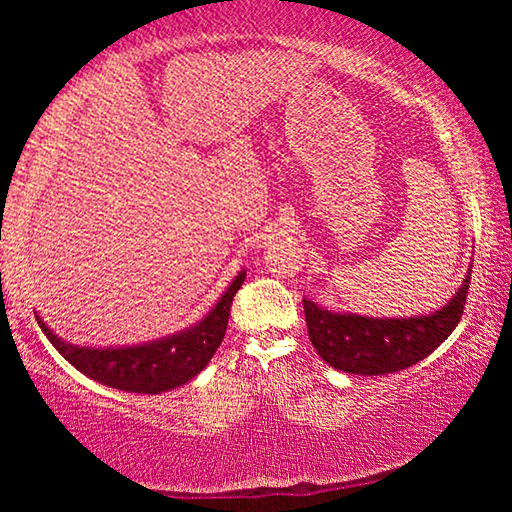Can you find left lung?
Returning <instances> with one entry per match:
<instances>
[{"label":"left lung","mask_w":512,"mask_h":512,"mask_svg":"<svg viewBox=\"0 0 512 512\" xmlns=\"http://www.w3.org/2000/svg\"><path fill=\"white\" fill-rule=\"evenodd\" d=\"M472 264L461 287L443 307L429 314L375 318L332 311L302 298L309 341L327 366L352 375H386L422 361L454 332L463 316Z\"/></svg>","instance_id":"1"}]
</instances>
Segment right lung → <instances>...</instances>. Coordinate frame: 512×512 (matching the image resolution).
<instances>
[{"instance_id": "obj_1", "label": "right lung", "mask_w": 512, "mask_h": 512, "mask_svg": "<svg viewBox=\"0 0 512 512\" xmlns=\"http://www.w3.org/2000/svg\"><path fill=\"white\" fill-rule=\"evenodd\" d=\"M244 280L246 271L241 268L216 305L198 323L146 343L115 345V348L76 345L60 339L45 320L36 318L51 345L85 377L117 391L158 395L187 384L210 363L225 336L232 298Z\"/></svg>"}]
</instances>
